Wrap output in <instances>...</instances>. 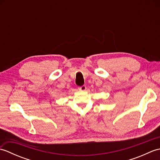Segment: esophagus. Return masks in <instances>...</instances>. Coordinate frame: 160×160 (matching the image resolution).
<instances>
[{
    "mask_svg": "<svg viewBox=\"0 0 160 160\" xmlns=\"http://www.w3.org/2000/svg\"><path fill=\"white\" fill-rule=\"evenodd\" d=\"M78 89H79L80 91H85V90L87 89V87H86L85 85H83V86H82V87H80L79 88H78Z\"/></svg>",
    "mask_w": 160,
    "mask_h": 160,
    "instance_id": "1",
    "label": "esophagus"
}]
</instances>
